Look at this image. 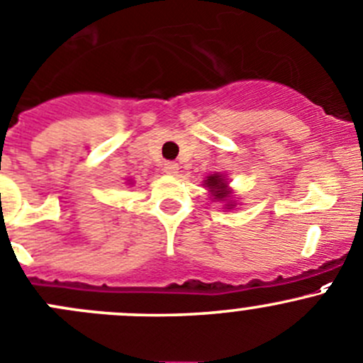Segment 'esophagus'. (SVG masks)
Wrapping results in <instances>:
<instances>
[{
    "label": "esophagus",
    "instance_id": "34e87169",
    "mask_svg": "<svg viewBox=\"0 0 363 363\" xmlns=\"http://www.w3.org/2000/svg\"><path fill=\"white\" fill-rule=\"evenodd\" d=\"M163 170L167 172L168 175H177L179 174V164L174 163V161H168V163H164Z\"/></svg>",
    "mask_w": 363,
    "mask_h": 363
}]
</instances>
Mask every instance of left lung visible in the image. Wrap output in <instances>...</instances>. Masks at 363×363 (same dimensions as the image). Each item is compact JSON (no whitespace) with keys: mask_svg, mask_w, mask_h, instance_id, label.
Here are the masks:
<instances>
[{"mask_svg":"<svg viewBox=\"0 0 363 363\" xmlns=\"http://www.w3.org/2000/svg\"><path fill=\"white\" fill-rule=\"evenodd\" d=\"M206 184H207V188L211 189V193H213L214 199L227 200L228 196H230V191L227 189V181H225L221 175H218V174L209 175V177H207V181H206ZM227 207L230 209L232 203H227Z\"/></svg>","mask_w":363,"mask_h":363,"instance_id":"left-lung-1","label":"left lung"}]
</instances>
